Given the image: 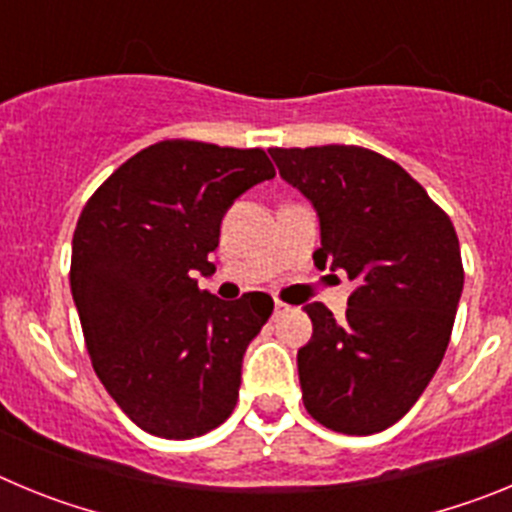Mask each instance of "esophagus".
<instances>
[{
	"label": "esophagus",
	"mask_w": 512,
	"mask_h": 512,
	"mask_svg": "<svg viewBox=\"0 0 512 512\" xmlns=\"http://www.w3.org/2000/svg\"><path fill=\"white\" fill-rule=\"evenodd\" d=\"M289 305H284V302H274V315H282V312H287Z\"/></svg>",
	"instance_id": "1"
}]
</instances>
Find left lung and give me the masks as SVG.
Wrapping results in <instances>:
<instances>
[{
    "mask_svg": "<svg viewBox=\"0 0 512 512\" xmlns=\"http://www.w3.org/2000/svg\"><path fill=\"white\" fill-rule=\"evenodd\" d=\"M320 220L315 266L356 284L346 320L310 302L297 351L302 402L320 425L372 436L413 408L441 364L464 269L449 215L408 171L359 146L271 148Z\"/></svg>",
    "mask_w": 512,
    "mask_h": 512,
    "instance_id": "obj_1",
    "label": "left lung"
}]
</instances>
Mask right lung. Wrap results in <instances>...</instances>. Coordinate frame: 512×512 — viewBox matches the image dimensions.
Listing matches in <instances>:
<instances>
[{"label":"right lung","instance_id":"obj_1","mask_svg":"<svg viewBox=\"0 0 512 512\" xmlns=\"http://www.w3.org/2000/svg\"><path fill=\"white\" fill-rule=\"evenodd\" d=\"M261 148L161 140L89 197L71 243V295L104 390L158 438L202 436L230 418L248 343L274 300L200 289L228 207L274 179Z\"/></svg>","mask_w":512,"mask_h":512}]
</instances>
